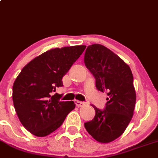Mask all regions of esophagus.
<instances>
[{
    "mask_svg": "<svg viewBox=\"0 0 158 158\" xmlns=\"http://www.w3.org/2000/svg\"><path fill=\"white\" fill-rule=\"evenodd\" d=\"M74 102H75L76 106L78 107H83V106H84L85 104H86V103H85L84 102H81V101H78V100H75L74 101Z\"/></svg>",
    "mask_w": 158,
    "mask_h": 158,
    "instance_id": "esophagus-1",
    "label": "esophagus"
}]
</instances>
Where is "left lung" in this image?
<instances>
[{
    "instance_id": "left-lung-1",
    "label": "left lung",
    "mask_w": 158,
    "mask_h": 158,
    "mask_svg": "<svg viewBox=\"0 0 158 158\" xmlns=\"http://www.w3.org/2000/svg\"><path fill=\"white\" fill-rule=\"evenodd\" d=\"M84 63L95 77L97 89L108 95L104 110L91 104L95 117L85 122L84 127L95 140L110 143L123 134L134 114L136 93L131 70L119 56L99 44L88 46Z\"/></svg>"
}]
</instances>
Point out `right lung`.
<instances>
[{"label":"right lung","mask_w":158,"mask_h":158,"mask_svg":"<svg viewBox=\"0 0 158 158\" xmlns=\"http://www.w3.org/2000/svg\"><path fill=\"white\" fill-rule=\"evenodd\" d=\"M86 45L51 49L27 63L12 86V101L21 123L36 136H45L61 126L75 107L73 101H60L56 89L82 54Z\"/></svg>","instance_id":"right-lung-1"}]
</instances>
